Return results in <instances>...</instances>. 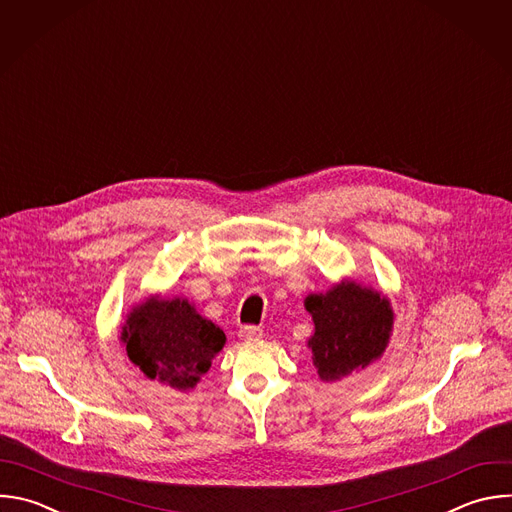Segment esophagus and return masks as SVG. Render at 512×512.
<instances>
[{"mask_svg": "<svg viewBox=\"0 0 512 512\" xmlns=\"http://www.w3.org/2000/svg\"><path fill=\"white\" fill-rule=\"evenodd\" d=\"M263 335V329L259 325H241L239 337L241 339H259Z\"/></svg>", "mask_w": 512, "mask_h": 512, "instance_id": "esophagus-1", "label": "esophagus"}]
</instances>
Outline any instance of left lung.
<instances>
[{"mask_svg":"<svg viewBox=\"0 0 512 512\" xmlns=\"http://www.w3.org/2000/svg\"><path fill=\"white\" fill-rule=\"evenodd\" d=\"M305 307L315 323L309 348L321 380H342L364 370L386 350L394 313L378 291L348 281L325 295H309Z\"/></svg>","mask_w":512,"mask_h":512,"instance_id":"8db88e82","label":"left lung"}]
</instances>
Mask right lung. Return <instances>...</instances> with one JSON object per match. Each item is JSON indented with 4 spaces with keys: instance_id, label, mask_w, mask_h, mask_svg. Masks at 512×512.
I'll list each match as a JSON object with an SVG mask.
<instances>
[{
    "instance_id": "1",
    "label": "right lung",
    "mask_w": 512,
    "mask_h": 512,
    "mask_svg": "<svg viewBox=\"0 0 512 512\" xmlns=\"http://www.w3.org/2000/svg\"><path fill=\"white\" fill-rule=\"evenodd\" d=\"M122 342L128 358L150 380L189 390L223 350L225 333L187 299H148L128 315Z\"/></svg>"
}]
</instances>
